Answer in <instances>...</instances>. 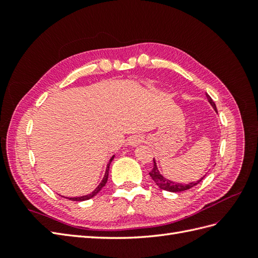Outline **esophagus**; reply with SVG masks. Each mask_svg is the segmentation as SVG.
<instances>
[{"mask_svg": "<svg viewBox=\"0 0 258 258\" xmlns=\"http://www.w3.org/2000/svg\"><path fill=\"white\" fill-rule=\"evenodd\" d=\"M144 142V136L142 135H134L132 138L128 139V145L131 146H138L139 144L143 143Z\"/></svg>", "mask_w": 258, "mask_h": 258, "instance_id": "1", "label": "esophagus"}]
</instances>
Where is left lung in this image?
Returning <instances> with one entry per match:
<instances>
[{
	"label": "left lung",
	"mask_w": 258,
	"mask_h": 258,
	"mask_svg": "<svg viewBox=\"0 0 258 258\" xmlns=\"http://www.w3.org/2000/svg\"><path fill=\"white\" fill-rule=\"evenodd\" d=\"M206 96H207L208 102H210L211 105L213 106V108L217 112L216 105H215V103L213 102L212 97L208 95V94H206ZM153 161H154V158H153ZM150 176L156 183V185L158 186V187H160L161 189L167 190V191H183V190H187V189L193 187V186L199 184L201 180L204 178V177H202L200 180H197V182H195V183H189V184H186V185L185 184H179V183L172 182V180L165 178V177L162 176V175L160 174V172H158V169H157L155 161H154V166H153V169L150 172Z\"/></svg>",
	"instance_id": "obj_1"
}]
</instances>
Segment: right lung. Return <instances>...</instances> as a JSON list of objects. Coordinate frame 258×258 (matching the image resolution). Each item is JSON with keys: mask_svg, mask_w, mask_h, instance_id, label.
<instances>
[{"mask_svg": "<svg viewBox=\"0 0 258 258\" xmlns=\"http://www.w3.org/2000/svg\"><path fill=\"white\" fill-rule=\"evenodd\" d=\"M113 158H114V156L111 158V161H109V163L107 164V167H106V172H105V175H104V177H103V179H102V182H101V184L97 186V187L95 188V190L94 191H92L91 194H89V195H85V196H81V197H67V199H69V200H71V201H79V202H81V201H86V200H90V199H92V197H94L97 193H100V190L104 187V186H105V184H106V182H107V178H108V169H109V164H111V162L113 161Z\"/></svg>", "mask_w": 258, "mask_h": 258, "instance_id": "right-lung-1", "label": "right lung"}]
</instances>
